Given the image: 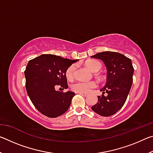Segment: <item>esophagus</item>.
<instances>
[{
    "mask_svg": "<svg viewBox=\"0 0 153 153\" xmlns=\"http://www.w3.org/2000/svg\"><path fill=\"white\" fill-rule=\"evenodd\" d=\"M79 94H81L82 96H84V97H87L88 96V94H86V93H83V92H78Z\"/></svg>",
    "mask_w": 153,
    "mask_h": 153,
    "instance_id": "esophagus-1",
    "label": "esophagus"
}]
</instances>
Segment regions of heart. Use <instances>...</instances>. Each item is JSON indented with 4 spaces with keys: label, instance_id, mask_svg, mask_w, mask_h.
I'll return each instance as SVG.
<instances>
[{
    "label": "heart",
    "instance_id": "1",
    "mask_svg": "<svg viewBox=\"0 0 153 153\" xmlns=\"http://www.w3.org/2000/svg\"><path fill=\"white\" fill-rule=\"evenodd\" d=\"M86 65L90 71L94 72V73L98 71L101 68V64L100 62L95 60H90L86 62ZM76 68V65L73 64L67 69L65 76L67 79L71 80L74 79ZM97 82L94 81H80L74 83L71 86V88L74 91L76 92L88 93L91 91L92 89L97 87Z\"/></svg>",
    "mask_w": 153,
    "mask_h": 153
}]
</instances>
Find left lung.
Instances as JSON below:
<instances>
[{"mask_svg":"<svg viewBox=\"0 0 153 153\" xmlns=\"http://www.w3.org/2000/svg\"><path fill=\"white\" fill-rule=\"evenodd\" d=\"M100 59L107 67V82L102 88V96L92 110L98 115L108 117L121 109L128 97L133 82L134 67L131 59L116 52L105 51L91 56ZM108 93L107 96L104 95Z\"/></svg>","mask_w":153,"mask_h":153,"instance_id":"1","label":"left lung"}]
</instances>
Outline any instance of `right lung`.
Listing matches in <instances>:
<instances>
[{"instance_id":"right-lung-1","label":"right lung","mask_w":153,"mask_h":153,"mask_svg":"<svg viewBox=\"0 0 153 153\" xmlns=\"http://www.w3.org/2000/svg\"><path fill=\"white\" fill-rule=\"evenodd\" d=\"M77 61L42 55L28 62L24 71L25 88L33 105L43 115L54 118L68 110L75 92L56 91L55 86L68 88L66 70Z\"/></svg>"}]
</instances>
